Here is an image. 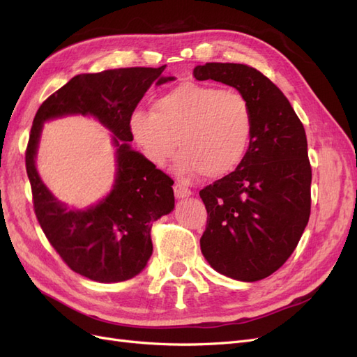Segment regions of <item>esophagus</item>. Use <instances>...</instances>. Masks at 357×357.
<instances>
[{
    "mask_svg": "<svg viewBox=\"0 0 357 357\" xmlns=\"http://www.w3.org/2000/svg\"><path fill=\"white\" fill-rule=\"evenodd\" d=\"M174 195H176V198L183 199V198L190 197L192 195V190L189 188H186V186L180 185V183H176V185H174Z\"/></svg>",
    "mask_w": 357,
    "mask_h": 357,
    "instance_id": "1",
    "label": "esophagus"
}]
</instances>
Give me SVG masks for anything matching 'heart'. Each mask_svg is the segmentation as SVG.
<instances>
[{
    "label": "heart",
    "instance_id": "heart-1",
    "mask_svg": "<svg viewBox=\"0 0 357 357\" xmlns=\"http://www.w3.org/2000/svg\"><path fill=\"white\" fill-rule=\"evenodd\" d=\"M253 126L250 102L241 92L197 82H183L158 96L152 112L137 109L129 116L131 134L153 165L164 167L178 144L181 174L201 172L208 178L241 164Z\"/></svg>",
    "mask_w": 357,
    "mask_h": 357
}]
</instances>
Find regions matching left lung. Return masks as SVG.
<instances>
[{
  "mask_svg": "<svg viewBox=\"0 0 357 357\" xmlns=\"http://www.w3.org/2000/svg\"><path fill=\"white\" fill-rule=\"evenodd\" d=\"M193 75L232 86L252 107L255 126L245 158L199 192L208 214L199 243L215 271L257 282L287 261L310 219L305 129L284 93L256 68L210 62Z\"/></svg>",
  "mask_w": 357,
  "mask_h": 357,
  "instance_id": "obj_1",
  "label": "left lung"
}]
</instances>
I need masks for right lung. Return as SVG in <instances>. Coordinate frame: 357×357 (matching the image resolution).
<instances>
[{"label":"right lung","instance_id":"1","mask_svg":"<svg viewBox=\"0 0 357 357\" xmlns=\"http://www.w3.org/2000/svg\"><path fill=\"white\" fill-rule=\"evenodd\" d=\"M167 66L79 74L40 105L25 152L37 220L46 238L74 273L100 283L125 282L143 271L153 244L150 229L174 208V181L129 146V116ZM92 114L115 134L118 176L111 195L84 212L68 211L42 185L35 153L42 122L66 114Z\"/></svg>","mask_w":357,"mask_h":357}]
</instances>
